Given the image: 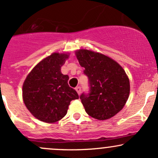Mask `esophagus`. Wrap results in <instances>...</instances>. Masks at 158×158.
I'll use <instances>...</instances> for the list:
<instances>
[{
  "instance_id": "1",
  "label": "esophagus",
  "mask_w": 158,
  "mask_h": 158,
  "mask_svg": "<svg viewBox=\"0 0 158 158\" xmlns=\"http://www.w3.org/2000/svg\"><path fill=\"white\" fill-rule=\"evenodd\" d=\"M76 91H77L78 94H81V91H82V89H81V87H79V86H77V87L76 88Z\"/></svg>"
}]
</instances>
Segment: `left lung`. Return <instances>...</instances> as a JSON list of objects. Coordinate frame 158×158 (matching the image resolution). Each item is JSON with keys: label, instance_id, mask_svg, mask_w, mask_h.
<instances>
[{"label": "left lung", "instance_id": "left-lung-1", "mask_svg": "<svg viewBox=\"0 0 158 158\" xmlns=\"http://www.w3.org/2000/svg\"><path fill=\"white\" fill-rule=\"evenodd\" d=\"M76 55L88 78L89 92L80 96L85 112L98 120L110 118L122 110L129 97L130 82L125 71L103 54L80 49Z\"/></svg>", "mask_w": 158, "mask_h": 158}]
</instances>
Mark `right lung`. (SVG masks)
<instances>
[{
	"mask_svg": "<svg viewBox=\"0 0 158 158\" xmlns=\"http://www.w3.org/2000/svg\"><path fill=\"white\" fill-rule=\"evenodd\" d=\"M68 57L67 54H52L34 67L24 82V103L41 121L60 120L67 114L71 100L79 99L75 89L69 86V76L60 72Z\"/></svg>",
	"mask_w": 158,
	"mask_h": 158,
	"instance_id": "1",
	"label": "right lung"
}]
</instances>
